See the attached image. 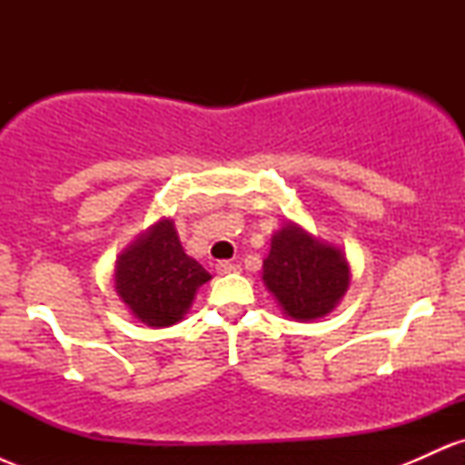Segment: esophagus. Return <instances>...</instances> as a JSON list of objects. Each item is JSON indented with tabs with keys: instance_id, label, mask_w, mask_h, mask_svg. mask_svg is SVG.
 Returning <instances> with one entry per match:
<instances>
[{
	"instance_id": "obj_1",
	"label": "esophagus",
	"mask_w": 465,
	"mask_h": 465,
	"mask_svg": "<svg viewBox=\"0 0 465 465\" xmlns=\"http://www.w3.org/2000/svg\"><path fill=\"white\" fill-rule=\"evenodd\" d=\"M240 264L229 262V260H223V262L216 264V273L218 275H229V273H238Z\"/></svg>"
}]
</instances>
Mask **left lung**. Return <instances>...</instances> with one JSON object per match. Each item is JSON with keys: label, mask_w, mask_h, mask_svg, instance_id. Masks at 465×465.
Listing matches in <instances>:
<instances>
[{"label": "left lung", "mask_w": 465, "mask_h": 465, "mask_svg": "<svg viewBox=\"0 0 465 465\" xmlns=\"http://www.w3.org/2000/svg\"><path fill=\"white\" fill-rule=\"evenodd\" d=\"M350 262L334 244L286 221L275 229L262 264V282L277 306L295 322L328 317L350 286Z\"/></svg>", "instance_id": "left-lung-1"}]
</instances>
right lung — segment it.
Segmentation results:
<instances>
[{"instance_id":"1","label":"right lung","mask_w":465,"mask_h":465,"mask_svg":"<svg viewBox=\"0 0 465 465\" xmlns=\"http://www.w3.org/2000/svg\"><path fill=\"white\" fill-rule=\"evenodd\" d=\"M212 275L181 247L173 218H159L117 255L114 282L137 322L165 328L183 319Z\"/></svg>"}]
</instances>
